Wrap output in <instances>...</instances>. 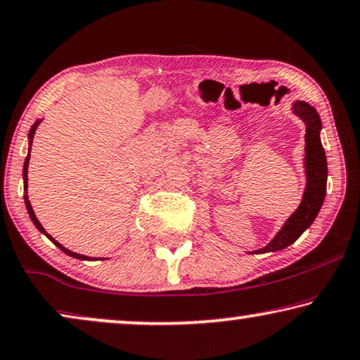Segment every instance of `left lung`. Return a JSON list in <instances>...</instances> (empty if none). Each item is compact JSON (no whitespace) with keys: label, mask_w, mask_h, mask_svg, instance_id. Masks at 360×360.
I'll use <instances>...</instances> for the list:
<instances>
[{"label":"left lung","mask_w":360,"mask_h":360,"mask_svg":"<svg viewBox=\"0 0 360 360\" xmlns=\"http://www.w3.org/2000/svg\"><path fill=\"white\" fill-rule=\"evenodd\" d=\"M293 112L307 124L305 134V168H307V187L303 192L302 204L298 205L290 219L285 221L282 230L277 233L269 245L261 248L255 252H269L279 251L287 248L292 243L298 240V236L305 231L308 226L316 219L320 212L323 200L326 195V178H328V166H326V155L323 150L320 140L321 122L320 115L311 108L310 104L298 101L293 104Z\"/></svg>","instance_id":"left-lung-1"}]
</instances>
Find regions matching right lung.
Listing matches in <instances>:
<instances>
[{"instance_id": "add662e5", "label": "right lung", "mask_w": 360, "mask_h": 360, "mask_svg": "<svg viewBox=\"0 0 360 360\" xmlns=\"http://www.w3.org/2000/svg\"><path fill=\"white\" fill-rule=\"evenodd\" d=\"M37 125H39V120L37 122H35L34 125H32V129H30V131H29V139H30V145H32V140H34V134H35V129H37ZM30 151V150H29ZM29 158H30V153L26 156V163H24V189H27V166H29ZM24 200H26V207H27V212H29V215H30V219H32V221H34V225L37 226V229L42 231V233H45V235H47V231L44 230V226L40 225V221L37 220V217H35V214H34V210H32V205H30V202H29V197L26 195L24 197ZM50 240H52L55 245H57L60 250H62L63 252H67L68 256H72V257H77V259H91V257H88V256H83V255H78V252H73V251H70V250H67V248L65 246H62L60 245L58 241H55L52 236L50 235H47Z\"/></svg>"}]
</instances>
